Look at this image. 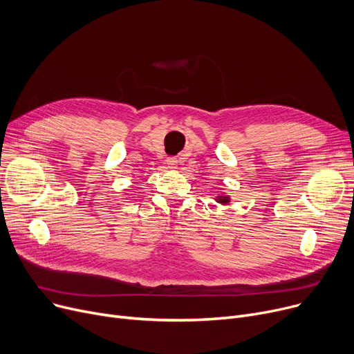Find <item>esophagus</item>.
<instances>
[{
    "instance_id": "obj_1",
    "label": "esophagus",
    "mask_w": 354,
    "mask_h": 354,
    "mask_svg": "<svg viewBox=\"0 0 354 354\" xmlns=\"http://www.w3.org/2000/svg\"><path fill=\"white\" fill-rule=\"evenodd\" d=\"M166 165H167V167H169L171 171L178 169V160L175 158H167L166 159Z\"/></svg>"
}]
</instances>
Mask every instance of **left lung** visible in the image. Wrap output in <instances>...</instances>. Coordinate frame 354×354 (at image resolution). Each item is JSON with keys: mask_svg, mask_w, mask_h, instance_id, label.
Masks as SVG:
<instances>
[{"mask_svg": "<svg viewBox=\"0 0 354 354\" xmlns=\"http://www.w3.org/2000/svg\"><path fill=\"white\" fill-rule=\"evenodd\" d=\"M215 201H216L218 203H221V205H228V203L231 202V196L227 195L225 192H222V194H218V195L215 196Z\"/></svg>", "mask_w": 354, "mask_h": 354, "instance_id": "left-lung-1", "label": "left lung"}]
</instances>
